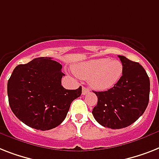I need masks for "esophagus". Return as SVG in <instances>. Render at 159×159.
Segmentation results:
<instances>
[{"mask_svg": "<svg viewBox=\"0 0 159 159\" xmlns=\"http://www.w3.org/2000/svg\"><path fill=\"white\" fill-rule=\"evenodd\" d=\"M87 93H89V89L87 88V87H85V86H83V87H82V95H86Z\"/></svg>", "mask_w": 159, "mask_h": 159, "instance_id": "34e87169", "label": "esophagus"}]
</instances>
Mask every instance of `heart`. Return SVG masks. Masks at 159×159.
<instances>
[{
  "mask_svg": "<svg viewBox=\"0 0 159 159\" xmlns=\"http://www.w3.org/2000/svg\"><path fill=\"white\" fill-rule=\"evenodd\" d=\"M73 69L78 77L89 79V83L94 89L106 91L119 81L123 66L118 60L101 58L77 64Z\"/></svg>",
  "mask_w": 159,
  "mask_h": 159,
  "instance_id": "obj_1",
  "label": "heart"
}]
</instances>
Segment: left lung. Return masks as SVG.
<instances>
[{
  "label": "left lung",
  "instance_id": "obj_1",
  "mask_svg": "<svg viewBox=\"0 0 159 159\" xmlns=\"http://www.w3.org/2000/svg\"><path fill=\"white\" fill-rule=\"evenodd\" d=\"M123 66L120 80L105 91H93L98 98L92 114L104 127L121 129L142 115L149 100L150 82L144 68L137 62L118 55Z\"/></svg>",
  "mask_w": 159,
  "mask_h": 159
}]
</instances>
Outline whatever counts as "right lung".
I'll return each instance as SVG.
<instances>
[{
    "instance_id": "1",
    "label": "right lung",
    "mask_w": 159,
    "mask_h": 159,
    "mask_svg": "<svg viewBox=\"0 0 159 159\" xmlns=\"http://www.w3.org/2000/svg\"><path fill=\"white\" fill-rule=\"evenodd\" d=\"M62 65L50 57H40L14 69L7 84L9 104L27 126L46 131L67 116L71 103L82 94V86L66 90L61 85Z\"/></svg>"
}]
</instances>
